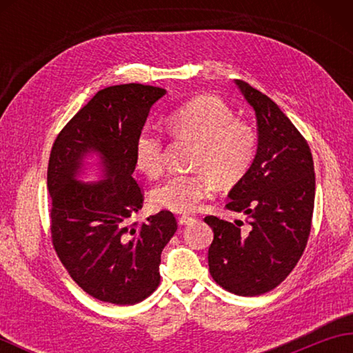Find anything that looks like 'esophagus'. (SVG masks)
Segmentation results:
<instances>
[{
	"mask_svg": "<svg viewBox=\"0 0 353 353\" xmlns=\"http://www.w3.org/2000/svg\"><path fill=\"white\" fill-rule=\"evenodd\" d=\"M192 220H194L192 216L182 215V216H179V224H181V226H186V224H190Z\"/></svg>",
	"mask_w": 353,
	"mask_h": 353,
	"instance_id": "esophagus-1",
	"label": "esophagus"
}]
</instances>
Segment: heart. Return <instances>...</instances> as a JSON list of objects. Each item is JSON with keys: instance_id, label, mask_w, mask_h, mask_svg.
Here are the masks:
<instances>
[{"instance_id": "1", "label": "heart", "mask_w": 353, "mask_h": 353, "mask_svg": "<svg viewBox=\"0 0 353 353\" xmlns=\"http://www.w3.org/2000/svg\"><path fill=\"white\" fill-rule=\"evenodd\" d=\"M165 125L172 137L194 141L190 167L196 171L172 174L152 191V201L165 211L192 212L212 190V183L232 186L247 174L256 156L258 138L252 127L235 119L215 95H199L171 109ZM137 168L148 177L163 168V139L153 127H142L133 144Z\"/></svg>"}]
</instances>
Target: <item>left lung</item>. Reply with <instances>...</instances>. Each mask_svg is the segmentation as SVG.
<instances>
[{
  "label": "left lung",
  "instance_id": "1",
  "mask_svg": "<svg viewBox=\"0 0 353 353\" xmlns=\"http://www.w3.org/2000/svg\"><path fill=\"white\" fill-rule=\"evenodd\" d=\"M258 123V152L247 174L229 192V211L247 215L229 223L205 216L214 230L208 262L212 279L238 296H261L285 281L308 243L316 174L308 142L279 106L236 80Z\"/></svg>",
  "mask_w": 353,
  "mask_h": 353
}]
</instances>
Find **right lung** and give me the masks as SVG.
Here are the masks:
<instances>
[{"instance_id": "obj_1", "label": "right lung", "mask_w": 353, "mask_h": 353, "mask_svg": "<svg viewBox=\"0 0 353 353\" xmlns=\"http://www.w3.org/2000/svg\"><path fill=\"white\" fill-rule=\"evenodd\" d=\"M165 92L141 83L104 88L66 123L51 148L52 247L74 282L101 302L134 305L152 294L161 282V253L177 230L170 211L132 221L144 203L132 176L133 144ZM89 151L101 153L107 179L81 184L75 176Z\"/></svg>"}]
</instances>
